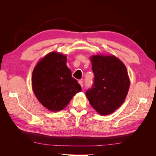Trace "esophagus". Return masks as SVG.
Listing matches in <instances>:
<instances>
[{"mask_svg": "<svg viewBox=\"0 0 156 156\" xmlns=\"http://www.w3.org/2000/svg\"><path fill=\"white\" fill-rule=\"evenodd\" d=\"M79 84L81 86V87H83V81H81V80H80V81H79Z\"/></svg>", "mask_w": 156, "mask_h": 156, "instance_id": "34e87169", "label": "esophagus"}]
</instances>
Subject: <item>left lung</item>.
Returning <instances> with one entry per match:
<instances>
[{
  "instance_id": "8db88e82",
  "label": "left lung",
  "mask_w": 156,
  "mask_h": 156,
  "mask_svg": "<svg viewBox=\"0 0 156 156\" xmlns=\"http://www.w3.org/2000/svg\"><path fill=\"white\" fill-rule=\"evenodd\" d=\"M90 60L94 79L86 96L99 114H111L123 103L128 92L130 81L127 69L114 55H93Z\"/></svg>"
}]
</instances>
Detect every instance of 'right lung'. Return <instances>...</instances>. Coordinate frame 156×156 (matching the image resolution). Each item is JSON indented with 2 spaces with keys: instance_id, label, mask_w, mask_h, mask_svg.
I'll use <instances>...</instances> for the list:
<instances>
[{
  "instance_id": "1",
  "label": "right lung",
  "mask_w": 156,
  "mask_h": 156,
  "mask_svg": "<svg viewBox=\"0 0 156 156\" xmlns=\"http://www.w3.org/2000/svg\"><path fill=\"white\" fill-rule=\"evenodd\" d=\"M66 60V55L51 52L33 70V91L38 101L51 111L62 110L81 90V87L72 76Z\"/></svg>"
}]
</instances>
